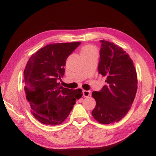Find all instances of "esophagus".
I'll return each instance as SVG.
<instances>
[{
	"mask_svg": "<svg viewBox=\"0 0 156 156\" xmlns=\"http://www.w3.org/2000/svg\"><path fill=\"white\" fill-rule=\"evenodd\" d=\"M82 93H83V96H84V97H89V96H90V94H91V92H90V91H86V90H83Z\"/></svg>",
	"mask_w": 156,
	"mask_h": 156,
	"instance_id": "esophagus-1",
	"label": "esophagus"
}]
</instances>
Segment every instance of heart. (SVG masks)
<instances>
[{
    "label": "heart",
    "instance_id": "obj_1",
    "mask_svg": "<svg viewBox=\"0 0 156 156\" xmlns=\"http://www.w3.org/2000/svg\"><path fill=\"white\" fill-rule=\"evenodd\" d=\"M97 52V50L92 45H86L84 48H82V50H81V55H84L87 54H89V53Z\"/></svg>",
    "mask_w": 156,
    "mask_h": 156
}]
</instances>
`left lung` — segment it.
Returning <instances> with one entry per match:
<instances>
[{"label": "left lung", "mask_w": 156, "mask_h": 156, "mask_svg": "<svg viewBox=\"0 0 156 156\" xmlns=\"http://www.w3.org/2000/svg\"><path fill=\"white\" fill-rule=\"evenodd\" d=\"M99 73L106 84L99 91H93L96 106L91 112L102 124L120 121L129 112L137 91V74L133 60L121 47L102 40Z\"/></svg>", "instance_id": "8db88e82"}]
</instances>
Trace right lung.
<instances>
[{
  "instance_id": "add662e5",
  "label": "right lung",
  "mask_w": 156,
  "mask_h": 156,
  "mask_svg": "<svg viewBox=\"0 0 156 156\" xmlns=\"http://www.w3.org/2000/svg\"><path fill=\"white\" fill-rule=\"evenodd\" d=\"M81 44H50L32 55L24 70L25 91L32 114L44 124L56 126L69 116L82 89L62 87L66 59Z\"/></svg>"
}]
</instances>
